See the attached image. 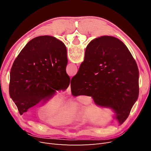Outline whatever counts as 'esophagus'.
Masks as SVG:
<instances>
[{
    "label": "esophagus",
    "instance_id": "obj_1",
    "mask_svg": "<svg viewBox=\"0 0 151 151\" xmlns=\"http://www.w3.org/2000/svg\"><path fill=\"white\" fill-rule=\"evenodd\" d=\"M67 93L68 95L71 94V89H70V85H69V86L68 87V88L67 89Z\"/></svg>",
    "mask_w": 151,
    "mask_h": 151
}]
</instances>
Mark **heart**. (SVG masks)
I'll list each match as a JSON object with an SVG mask.
<instances>
[{"label":"heart","mask_w":151,"mask_h":151,"mask_svg":"<svg viewBox=\"0 0 151 151\" xmlns=\"http://www.w3.org/2000/svg\"><path fill=\"white\" fill-rule=\"evenodd\" d=\"M62 101L59 94H55L50 98L40 108L43 115L49 116L47 121L53 125H62L69 122L74 115V110L70 107H64L57 110ZM56 112H55V111Z\"/></svg>","instance_id":"b5f03b06"}]
</instances>
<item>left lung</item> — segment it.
Returning a JSON list of instances; mask_svg holds the SVG:
<instances>
[{
    "label": "left lung",
    "instance_id": "8db88e82",
    "mask_svg": "<svg viewBox=\"0 0 151 151\" xmlns=\"http://www.w3.org/2000/svg\"><path fill=\"white\" fill-rule=\"evenodd\" d=\"M67 62L65 45L53 36H38L26 45L10 73L9 94L21 115L68 88Z\"/></svg>",
    "mask_w": 151,
    "mask_h": 151
}]
</instances>
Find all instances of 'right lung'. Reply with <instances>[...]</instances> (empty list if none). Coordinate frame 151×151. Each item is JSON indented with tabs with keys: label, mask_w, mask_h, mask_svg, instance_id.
<instances>
[{
	"label": "right lung",
	"mask_w": 151,
	"mask_h": 151,
	"mask_svg": "<svg viewBox=\"0 0 151 151\" xmlns=\"http://www.w3.org/2000/svg\"><path fill=\"white\" fill-rule=\"evenodd\" d=\"M139 77L137 65L126 45L103 36L87 46L84 60L71 79V92L74 96H91L98 106L111 109L121 125L138 99Z\"/></svg>",
	"instance_id": "obj_1"
}]
</instances>
